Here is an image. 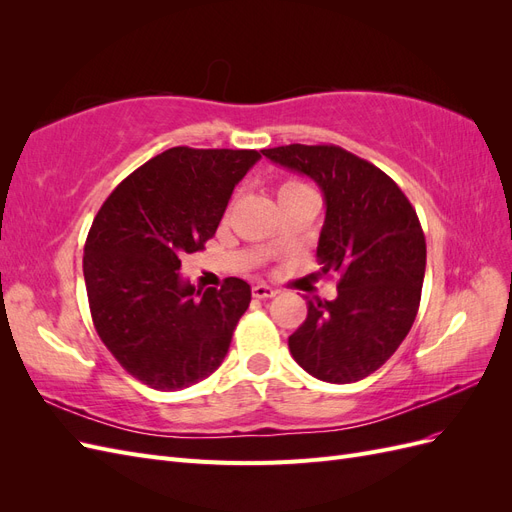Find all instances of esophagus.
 Masks as SVG:
<instances>
[{
	"instance_id": "34e87169",
	"label": "esophagus",
	"mask_w": 512,
	"mask_h": 512,
	"mask_svg": "<svg viewBox=\"0 0 512 512\" xmlns=\"http://www.w3.org/2000/svg\"><path fill=\"white\" fill-rule=\"evenodd\" d=\"M252 294H254L256 299H271V297H275L277 290L271 288V286H267V284H256V286L252 288Z\"/></svg>"
}]
</instances>
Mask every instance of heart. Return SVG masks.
Returning a JSON list of instances; mask_svg holds the SVG:
<instances>
[{
  "instance_id": "heart-1",
  "label": "heart",
  "mask_w": 512,
  "mask_h": 512,
  "mask_svg": "<svg viewBox=\"0 0 512 512\" xmlns=\"http://www.w3.org/2000/svg\"><path fill=\"white\" fill-rule=\"evenodd\" d=\"M312 188H309L307 183L299 181V179H286L280 183V188H277V198L284 200V198H290L294 194H303V192H309Z\"/></svg>"
}]
</instances>
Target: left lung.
Returning a JSON list of instances; mask_svg holds the SVG:
<instances>
[{"instance_id":"obj_1","label":"left lung","mask_w":512,"mask_h":512,"mask_svg":"<svg viewBox=\"0 0 512 512\" xmlns=\"http://www.w3.org/2000/svg\"><path fill=\"white\" fill-rule=\"evenodd\" d=\"M262 156L312 177L327 200L318 241L337 297L307 299L288 348L307 374L348 384L374 374L404 342L421 303L427 245L406 194L378 166L337 145H284Z\"/></svg>"}]
</instances>
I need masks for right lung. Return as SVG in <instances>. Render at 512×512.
Returning a JSON list of instances; mask_svg holds the SVG:
<instances>
[{"label":"right lung","mask_w":512,"mask_h":512,"mask_svg":"<svg viewBox=\"0 0 512 512\" xmlns=\"http://www.w3.org/2000/svg\"><path fill=\"white\" fill-rule=\"evenodd\" d=\"M256 149L173 147L123 179L89 228L83 273L91 320L117 363L156 391L205 380L228 352L252 301L226 277L196 292L179 269L205 250Z\"/></svg>","instance_id":"obj_1"}]
</instances>
